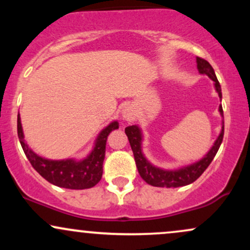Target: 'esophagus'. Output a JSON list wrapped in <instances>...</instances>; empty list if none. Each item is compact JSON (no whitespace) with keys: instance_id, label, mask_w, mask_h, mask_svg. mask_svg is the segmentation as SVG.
I'll use <instances>...</instances> for the list:
<instances>
[{"instance_id":"esophagus-1","label":"esophagus","mask_w":250,"mask_h":250,"mask_svg":"<svg viewBox=\"0 0 250 250\" xmlns=\"http://www.w3.org/2000/svg\"><path fill=\"white\" fill-rule=\"evenodd\" d=\"M135 117H136V114H135L133 108L127 107L122 110V119L125 120V121H128V122L134 121Z\"/></svg>"}]
</instances>
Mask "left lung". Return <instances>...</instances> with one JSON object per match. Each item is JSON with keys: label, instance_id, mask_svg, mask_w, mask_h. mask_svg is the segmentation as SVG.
Segmentation results:
<instances>
[{"label": "left lung", "instance_id": "8db88e82", "mask_svg": "<svg viewBox=\"0 0 250 250\" xmlns=\"http://www.w3.org/2000/svg\"><path fill=\"white\" fill-rule=\"evenodd\" d=\"M197 63V69L199 73L202 75H207L211 81H214V87L216 93L219 94L220 100L222 99V93H221V85L219 81H217L215 71L208 61L201 59V57H196ZM220 115L223 117V110L222 105L220 104L219 107ZM125 135L128 136L129 143H130L131 150L134 153L135 162H136L137 170H139L140 176L142 177L148 185L154 186V187H166V188H177L183 187L193 183L202 175L203 171L208 168L213 159L216 155L217 150H219L221 143L223 140V134H225V123L222 121V129H221L219 136L215 140L214 145L209 149L208 153L199 160V161L190 163L188 166H183L177 169H163L160 167L154 166L150 161H148L147 157L145 156L142 151V141H143V135L142 130L139 125H129L125 129Z\"/></svg>", "mask_w": 250, "mask_h": 250}]
</instances>
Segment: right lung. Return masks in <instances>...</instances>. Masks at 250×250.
Listing matches in <instances>:
<instances>
[{"mask_svg": "<svg viewBox=\"0 0 250 250\" xmlns=\"http://www.w3.org/2000/svg\"><path fill=\"white\" fill-rule=\"evenodd\" d=\"M119 129V122H110L96 137L94 148L84 159L49 160L40 156L30 149L24 141L21 117L17 115V134L23 151L34 169L43 179L61 188L88 189L100 182L103 173V161L105 155V143L108 135Z\"/></svg>", "mask_w": 250, "mask_h": 250, "instance_id": "right-lung-1", "label": "right lung"}]
</instances>
